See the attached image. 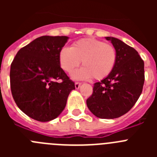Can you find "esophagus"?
Here are the masks:
<instances>
[{"label": "esophagus", "instance_id": "34e87169", "mask_svg": "<svg viewBox=\"0 0 157 157\" xmlns=\"http://www.w3.org/2000/svg\"><path fill=\"white\" fill-rule=\"evenodd\" d=\"M80 86H81V83L80 82H75V89H79Z\"/></svg>", "mask_w": 157, "mask_h": 157}]
</instances>
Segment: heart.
Here are the masks:
<instances>
[{
	"label": "heart",
	"mask_w": 157,
	"mask_h": 157,
	"mask_svg": "<svg viewBox=\"0 0 157 157\" xmlns=\"http://www.w3.org/2000/svg\"><path fill=\"white\" fill-rule=\"evenodd\" d=\"M117 60V52L111 44L95 38H82L59 51V63L67 73H72L79 66L82 67L73 74L76 80L93 78L95 80L105 78L113 71Z\"/></svg>",
	"instance_id": "heart-1"
}]
</instances>
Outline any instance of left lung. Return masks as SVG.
Returning <instances> with one entry per match:
<instances>
[{
    "mask_svg": "<svg viewBox=\"0 0 157 157\" xmlns=\"http://www.w3.org/2000/svg\"><path fill=\"white\" fill-rule=\"evenodd\" d=\"M117 52V60L111 74L94 83L93 94L86 100L88 109L101 119H116L126 114L142 92L144 61L132 47L113 37H105Z\"/></svg>",
    "mask_w": 157,
    "mask_h": 157,
    "instance_id": "8db88e82",
    "label": "left lung"
}]
</instances>
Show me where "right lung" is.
<instances>
[{
	"label": "right lung",
	"instance_id": "1",
	"mask_svg": "<svg viewBox=\"0 0 157 157\" xmlns=\"http://www.w3.org/2000/svg\"><path fill=\"white\" fill-rule=\"evenodd\" d=\"M69 37L41 36L20 48L11 64L10 84L19 109L40 122L56 119L64 109L75 83L60 67L59 53Z\"/></svg>",
	"mask_w": 157,
	"mask_h": 157
}]
</instances>
